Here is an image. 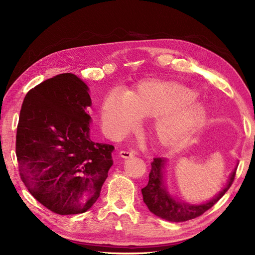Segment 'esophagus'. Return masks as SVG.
I'll use <instances>...</instances> for the list:
<instances>
[{
    "label": "esophagus",
    "mask_w": 255,
    "mask_h": 255,
    "mask_svg": "<svg viewBox=\"0 0 255 255\" xmlns=\"http://www.w3.org/2000/svg\"><path fill=\"white\" fill-rule=\"evenodd\" d=\"M120 156L123 158H129L134 156V152L133 151H125V150H122L120 151Z\"/></svg>",
    "instance_id": "34e87169"
}]
</instances>
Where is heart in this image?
Returning <instances> with one entry per match:
<instances>
[{"instance_id": "b5f03b06", "label": "heart", "mask_w": 255, "mask_h": 255, "mask_svg": "<svg viewBox=\"0 0 255 255\" xmlns=\"http://www.w3.org/2000/svg\"><path fill=\"white\" fill-rule=\"evenodd\" d=\"M197 92L171 81H144L126 93L112 90L102 103V121L109 133L130 132L142 118L153 119L150 130L165 149H178L206 123V110L196 104Z\"/></svg>"}]
</instances>
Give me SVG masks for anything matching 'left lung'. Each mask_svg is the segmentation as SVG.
Listing matches in <instances>:
<instances>
[{
  "mask_svg": "<svg viewBox=\"0 0 255 255\" xmlns=\"http://www.w3.org/2000/svg\"><path fill=\"white\" fill-rule=\"evenodd\" d=\"M165 159L161 157H154L151 163V170L149 173V182L142 189L143 201L147 205L148 209L158 218H162L169 222H186L202 215L212 206L218 203L222 196L228 191L231 187L238 166L230 174L227 185L224 189L215 195L212 200L200 205H190L185 202H178L167 191V188L163 181V169Z\"/></svg>",
  "mask_w": 255,
  "mask_h": 255,
  "instance_id": "obj_1",
  "label": "left lung"
}]
</instances>
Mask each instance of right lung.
<instances>
[{
	"mask_svg": "<svg viewBox=\"0 0 255 255\" xmlns=\"http://www.w3.org/2000/svg\"><path fill=\"white\" fill-rule=\"evenodd\" d=\"M89 89L62 73L28 91L16 130L22 182L34 199L61 215L86 212L113 164L112 145L90 136Z\"/></svg>",
	"mask_w": 255,
	"mask_h": 255,
	"instance_id": "obj_1",
	"label": "right lung"
}]
</instances>
